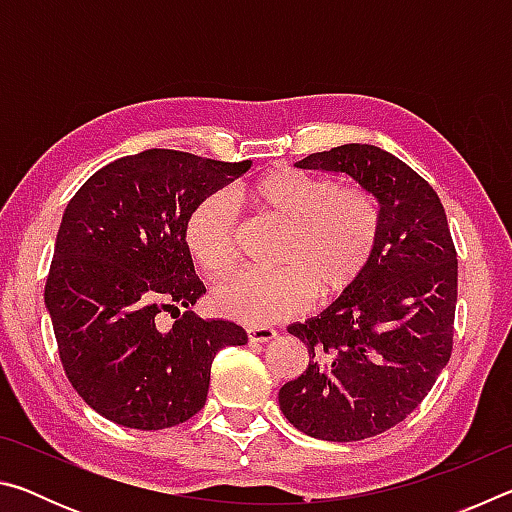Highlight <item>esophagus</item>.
<instances>
[{
	"label": "esophagus",
	"mask_w": 512,
	"mask_h": 512,
	"mask_svg": "<svg viewBox=\"0 0 512 512\" xmlns=\"http://www.w3.org/2000/svg\"><path fill=\"white\" fill-rule=\"evenodd\" d=\"M246 334L250 343H266V341H273L277 336L273 327H250L246 329Z\"/></svg>",
	"instance_id": "34e87169"
}]
</instances>
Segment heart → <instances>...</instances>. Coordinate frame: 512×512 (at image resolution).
Instances as JSON below:
<instances>
[{
    "mask_svg": "<svg viewBox=\"0 0 512 512\" xmlns=\"http://www.w3.org/2000/svg\"><path fill=\"white\" fill-rule=\"evenodd\" d=\"M257 212L284 223L271 273L239 271L216 284L212 305L221 316L264 327L298 316L314 296L332 302L357 284L377 255L381 203L363 185H339L298 167L266 171L246 187ZM239 216L223 189L205 194L183 225L189 257L207 275L235 264Z\"/></svg>",
    "mask_w": 512,
    "mask_h": 512,
    "instance_id": "b5f03b06",
    "label": "heart"
}]
</instances>
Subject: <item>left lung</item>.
I'll list each match as a JSON object with an SVG mask.
<instances>
[{"label": "left lung", "instance_id": "1", "mask_svg": "<svg viewBox=\"0 0 512 512\" xmlns=\"http://www.w3.org/2000/svg\"><path fill=\"white\" fill-rule=\"evenodd\" d=\"M296 164L348 173L377 194L384 216L366 275L318 318L289 327L309 366L280 388L293 427L352 443L411 415L452 357L456 248L438 194L393 153L343 144Z\"/></svg>", "mask_w": 512, "mask_h": 512}]
</instances>
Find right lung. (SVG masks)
Returning <instances> with one entry per match:
<instances>
[{"instance_id":"1","label":"right lung","mask_w":512,"mask_h":512,"mask_svg":"<svg viewBox=\"0 0 512 512\" xmlns=\"http://www.w3.org/2000/svg\"><path fill=\"white\" fill-rule=\"evenodd\" d=\"M248 167L149 149L92 173L67 203L45 305L69 384L103 418L142 431L187 422L216 352L248 341L244 327L189 311L205 287L183 241L192 207ZM160 310L177 318L167 333L154 327Z\"/></svg>"}]
</instances>
